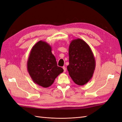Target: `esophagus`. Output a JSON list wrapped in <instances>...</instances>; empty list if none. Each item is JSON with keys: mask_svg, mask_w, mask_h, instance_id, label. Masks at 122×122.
<instances>
[{"mask_svg": "<svg viewBox=\"0 0 122 122\" xmlns=\"http://www.w3.org/2000/svg\"><path fill=\"white\" fill-rule=\"evenodd\" d=\"M62 68H63V70H64V72H65L66 71V68L65 67H62Z\"/></svg>", "mask_w": 122, "mask_h": 122, "instance_id": "obj_1", "label": "esophagus"}]
</instances>
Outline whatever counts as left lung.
<instances>
[{
  "label": "left lung",
  "mask_w": 122,
  "mask_h": 122,
  "mask_svg": "<svg viewBox=\"0 0 122 122\" xmlns=\"http://www.w3.org/2000/svg\"><path fill=\"white\" fill-rule=\"evenodd\" d=\"M69 65L67 66L72 80L83 86L93 76L95 68V60L90 47L83 39H73L69 47Z\"/></svg>",
  "instance_id": "left-lung-1"
}]
</instances>
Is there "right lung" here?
<instances>
[{
	"mask_svg": "<svg viewBox=\"0 0 122 122\" xmlns=\"http://www.w3.org/2000/svg\"><path fill=\"white\" fill-rule=\"evenodd\" d=\"M51 51L50 45L40 41L32 47L27 61V70L32 81L44 88L50 87L64 71L63 69L57 66Z\"/></svg>",
	"mask_w": 122,
	"mask_h": 122,
	"instance_id": "right-lung-1",
	"label": "right lung"
}]
</instances>
